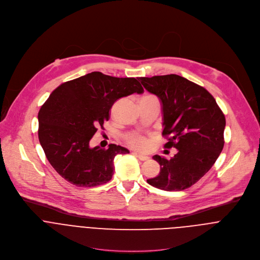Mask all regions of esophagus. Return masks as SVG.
<instances>
[{"instance_id": "esophagus-1", "label": "esophagus", "mask_w": 260, "mask_h": 260, "mask_svg": "<svg viewBox=\"0 0 260 260\" xmlns=\"http://www.w3.org/2000/svg\"><path fill=\"white\" fill-rule=\"evenodd\" d=\"M135 154L137 155V157L140 159V160H147L149 158L148 155H145V154H141V153H137L135 152Z\"/></svg>"}]
</instances>
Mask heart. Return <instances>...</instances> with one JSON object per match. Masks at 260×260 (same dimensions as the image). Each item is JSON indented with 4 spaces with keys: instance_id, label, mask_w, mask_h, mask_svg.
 <instances>
[{
    "instance_id": "b5f03b06",
    "label": "heart",
    "mask_w": 260,
    "mask_h": 260,
    "mask_svg": "<svg viewBox=\"0 0 260 260\" xmlns=\"http://www.w3.org/2000/svg\"><path fill=\"white\" fill-rule=\"evenodd\" d=\"M145 96H151V95H145ZM127 143L138 150H144L148 146V140L147 137L140 133H130L126 136Z\"/></svg>"
}]
</instances>
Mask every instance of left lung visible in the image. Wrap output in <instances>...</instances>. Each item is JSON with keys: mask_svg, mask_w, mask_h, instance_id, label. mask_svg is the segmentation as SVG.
Listing matches in <instances>:
<instances>
[{"mask_svg": "<svg viewBox=\"0 0 260 260\" xmlns=\"http://www.w3.org/2000/svg\"><path fill=\"white\" fill-rule=\"evenodd\" d=\"M143 87L161 103L166 148L175 147L171 159L157 154L159 174L147 183L166 191L194 185L213 166L223 147L225 119L214 98L202 86L176 75L139 77Z\"/></svg>", "mask_w": 260, "mask_h": 260, "instance_id": "left-lung-1", "label": "left lung"}]
</instances>
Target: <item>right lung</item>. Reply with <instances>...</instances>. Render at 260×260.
Here are the masks:
<instances>
[{
	"label": "right lung",
	"mask_w": 260,
	"mask_h": 260,
	"mask_svg": "<svg viewBox=\"0 0 260 260\" xmlns=\"http://www.w3.org/2000/svg\"><path fill=\"white\" fill-rule=\"evenodd\" d=\"M144 90L135 78H118L91 72L58 86L39 112V139L57 173L78 187L109 182L117 154L125 147H90L89 141L110 119L114 103Z\"/></svg>",
	"instance_id": "right-lung-1"
}]
</instances>
